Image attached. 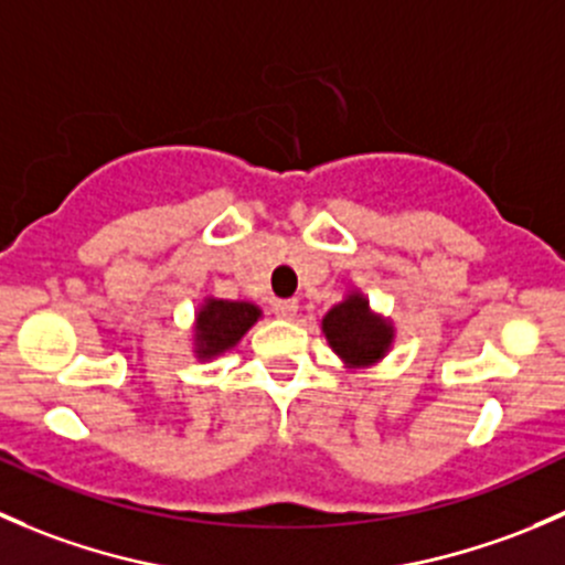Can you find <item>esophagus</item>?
Instances as JSON below:
<instances>
[{
	"label": "esophagus",
	"mask_w": 565,
	"mask_h": 565,
	"mask_svg": "<svg viewBox=\"0 0 565 565\" xmlns=\"http://www.w3.org/2000/svg\"><path fill=\"white\" fill-rule=\"evenodd\" d=\"M273 315L278 319H295L298 317V300H276L273 303Z\"/></svg>",
	"instance_id": "esophagus-1"
}]
</instances>
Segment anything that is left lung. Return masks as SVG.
<instances>
[{
  "instance_id": "1",
  "label": "left lung",
  "mask_w": 565,
  "mask_h": 565,
  "mask_svg": "<svg viewBox=\"0 0 565 565\" xmlns=\"http://www.w3.org/2000/svg\"><path fill=\"white\" fill-rule=\"evenodd\" d=\"M322 333L330 350L352 369L374 366L393 344V324L374 315L361 292L347 295L322 317Z\"/></svg>"
}]
</instances>
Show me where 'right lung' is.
<instances>
[{
	"label": "right lung",
	"mask_w": 565,
	"mask_h": 565,
	"mask_svg": "<svg viewBox=\"0 0 565 565\" xmlns=\"http://www.w3.org/2000/svg\"><path fill=\"white\" fill-rule=\"evenodd\" d=\"M259 317V306L246 303V300H204L196 311V324H193V352L199 361H210V358L232 350Z\"/></svg>",
	"instance_id": "add662e5"
}]
</instances>
